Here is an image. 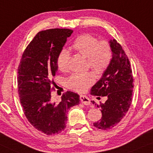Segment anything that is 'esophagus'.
Listing matches in <instances>:
<instances>
[{
	"label": "esophagus",
	"mask_w": 153,
	"mask_h": 153,
	"mask_svg": "<svg viewBox=\"0 0 153 153\" xmlns=\"http://www.w3.org/2000/svg\"><path fill=\"white\" fill-rule=\"evenodd\" d=\"M79 99H80L81 102L85 105H90V103H91V102H90V99L85 96H79Z\"/></svg>",
	"instance_id": "34e87169"
}]
</instances>
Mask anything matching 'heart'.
<instances>
[{
  "instance_id": "heart-1",
  "label": "heart",
  "mask_w": 153,
  "mask_h": 153,
  "mask_svg": "<svg viewBox=\"0 0 153 153\" xmlns=\"http://www.w3.org/2000/svg\"><path fill=\"white\" fill-rule=\"evenodd\" d=\"M72 48L77 53L87 57V65L96 74H102L108 68L112 59V50L107 42H98L97 38L85 34L77 37L72 44ZM70 53L62 49L58 54V69L65 72L68 69ZM94 82V77L90 72L74 74L68 77L66 84L70 89L82 93Z\"/></svg>"
}]
</instances>
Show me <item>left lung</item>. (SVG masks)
<instances>
[{"label": "left lung", "instance_id": "obj_1", "mask_svg": "<svg viewBox=\"0 0 153 153\" xmlns=\"http://www.w3.org/2000/svg\"><path fill=\"white\" fill-rule=\"evenodd\" d=\"M112 50V59L100 79L92 87L90 94L106 96L100 105L102 118L94 126L100 130H109L117 126L126 114L132 102L133 77L128 57L122 46L113 39L109 41Z\"/></svg>", "mask_w": 153, "mask_h": 153}]
</instances>
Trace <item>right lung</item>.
Masks as SVG:
<instances>
[{"instance_id": "right-lung-1", "label": "right lung", "mask_w": 153, "mask_h": 153, "mask_svg": "<svg viewBox=\"0 0 153 153\" xmlns=\"http://www.w3.org/2000/svg\"><path fill=\"white\" fill-rule=\"evenodd\" d=\"M73 32L55 28L38 33L25 48L18 67V92L23 112L34 128L47 135L64 130L68 111L79 103V95L72 91L62 94L59 102L51 100L57 56Z\"/></svg>"}]
</instances>
